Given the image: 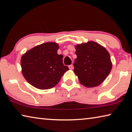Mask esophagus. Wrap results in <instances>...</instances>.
<instances>
[{
  "label": "esophagus",
  "instance_id": "34e87169",
  "mask_svg": "<svg viewBox=\"0 0 132 132\" xmlns=\"http://www.w3.org/2000/svg\"><path fill=\"white\" fill-rule=\"evenodd\" d=\"M69 68L70 69H73V65L72 64H70V65L69 66Z\"/></svg>",
  "mask_w": 132,
  "mask_h": 132
}]
</instances>
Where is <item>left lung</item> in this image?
<instances>
[{
	"instance_id": "obj_1",
	"label": "left lung",
	"mask_w": 132,
	"mask_h": 132,
	"mask_svg": "<svg viewBox=\"0 0 132 132\" xmlns=\"http://www.w3.org/2000/svg\"><path fill=\"white\" fill-rule=\"evenodd\" d=\"M74 72L80 83L87 87L101 84L112 69L110 55L103 46L90 41L76 46Z\"/></svg>"
}]
</instances>
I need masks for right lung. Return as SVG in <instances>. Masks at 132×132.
Segmentation results:
<instances>
[{
	"mask_svg": "<svg viewBox=\"0 0 132 132\" xmlns=\"http://www.w3.org/2000/svg\"><path fill=\"white\" fill-rule=\"evenodd\" d=\"M58 44L46 42L27 51L21 59L22 73L29 83L41 90L53 88L69 70L58 55Z\"/></svg>",
	"mask_w": 132,
	"mask_h": 132,
	"instance_id": "1",
	"label": "right lung"
}]
</instances>
